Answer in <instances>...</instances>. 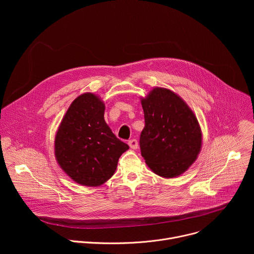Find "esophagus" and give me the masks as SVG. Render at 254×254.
<instances>
[{
  "label": "esophagus",
  "mask_w": 254,
  "mask_h": 254,
  "mask_svg": "<svg viewBox=\"0 0 254 254\" xmlns=\"http://www.w3.org/2000/svg\"><path fill=\"white\" fill-rule=\"evenodd\" d=\"M128 146L130 147V149L135 150V149H137L138 142H137V140H136L135 138H131V139H129V140H128Z\"/></svg>",
  "instance_id": "obj_1"
}]
</instances>
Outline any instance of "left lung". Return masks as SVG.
<instances>
[{
	"instance_id": "obj_1",
	"label": "left lung",
	"mask_w": 254,
	"mask_h": 254,
	"mask_svg": "<svg viewBox=\"0 0 254 254\" xmlns=\"http://www.w3.org/2000/svg\"><path fill=\"white\" fill-rule=\"evenodd\" d=\"M144 127L140 153L159 176L173 178L196 160L202 142L198 121L189 106L169 89L154 88L141 99Z\"/></svg>"
}]
</instances>
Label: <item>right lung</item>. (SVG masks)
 <instances>
[{
    "label": "right lung",
    "instance_id": "add662e5",
    "mask_svg": "<svg viewBox=\"0 0 254 254\" xmlns=\"http://www.w3.org/2000/svg\"><path fill=\"white\" fill-rule=\"evenodd\" d=\"M104 104L92 93L78 96L63 118L55 138V156L76 183L95 187L110 179L129 148L104 121Z\"/></svg>",
    "mask_w": 254,
    "mask_h": 254
}]
</instances>
